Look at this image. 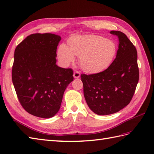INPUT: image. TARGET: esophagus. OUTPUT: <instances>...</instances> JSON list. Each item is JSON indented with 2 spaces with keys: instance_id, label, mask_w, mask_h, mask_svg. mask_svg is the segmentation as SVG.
I'll use <instances>...</instances> for the list:
<instances>
[{
  "instance_id": "34e87169",
  "label": "esophagus",
  "mask_w": 154,
  "mask_h": 154,
  "mask_svg": "<svg viewBox=\"0 0 154 154\" xmlns=\"http://www.w3.org/2000/svg\"><path fill=\"white\" fill-rule=\"evenodd\" d=\"M80 75L81 74L79 71H75L73 73V77H74V78H75V79H77V78H79L80 77Z\"/></svg>"
}]
</instances>
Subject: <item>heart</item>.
I'll use <instances>...</instances> for the list:
<instances>
[{"label": "heart", "instance_id": "b5f03b06", "mask_svg": "<svg viewBox=\"0 0 154 154\" xmlns=\"http://www.w3.org/2000/svg\"><path fill=\"white\" fill-rule=\"evenodd\" d=\"M68 44L69 48L63 44L59 48V59L67 65L74 61V55L79 56L81 68L89 73L105 70L112 63L117 51L115 42L101 35H76L70 38Z\"/></svg>", "mask_w": 154, "mask_h": 154}]
</instances>
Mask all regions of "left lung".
<instances>
[{
    "instance_id": "obj_1",
    "label": "left lung",
    "mask_w": 154,
    "mask_h": 154,
    "mask_svg": "<svg viewBox=\"0 0 154 154\" xmlns=\"http://www.w3.org/2000/svg\"><path fill=\"white\" fill-rule=\"evenodd\" d=\"M110 33L119 38L116 58L100 73L81 74L85 99L90 109L99 115L119 112L131 101L139 80L137 51L125 34Z\"/></svg>"
}]
</instances>
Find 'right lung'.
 I'll return each mask as SVG.
<instances>
[{
    "mask_svg": "<svg viewBox=\"0 0 154 154\" xmlns=\"http://www.w3.org/2000/svg\"><path fill=\"white\" fill-rule=\"evenodd\" d=\"M60 40L53 34H32L15 49L12 83L23 109L35 116H55L65 89L73 80L72 69L55 64Z\"/></svg>",
    "mask_w": 154,
    "mask_h": 154,
    "instance_id": "add662e5",
    "label": "right lung"
}]
</instances>
